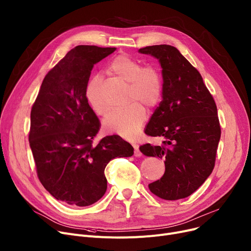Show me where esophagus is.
<instances>
[{"mask_svg":"<svg viewBox=\"0 0 251 251\" xmlns=\"http://www.w3.org/2000/svg\"><path fill=\"white\" fill-rule=\"evenodd\" d=\"M133 148H134V155L135 156H141L142 155V153L140 152V150H139L138 144H133Z\"/></svg>","mask_w":251,"mask_h":251,"instance_id":"esophagus-1","label":"esophagus"}]
</instances>
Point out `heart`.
<instances>
[{"label": "heart", "mask_w": 251, "mask_h": 251, "mask_svg": "<svg viewBox=\"0 0 251 251\" xmlns=\"http://www.w3.org/2000/svg\"><path fill=\"white\" fill-rule=\"evenodd\" d=\"M107 70L128 82L127 101L125 108L112 113L104 120L103 127L108 133L124 138H134L147 118L145 106L152 108L158 104L162 95V78L159 71L153 65L142 66L140 61L131 55L121 53L114 56ZM101 82L99 75L93 76L87 85L86 97L94 112L105 116L108 112L95 102V92Z\"/></svg>", "instance_id": "b5f03b06"}]
</instances>
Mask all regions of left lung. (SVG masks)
I'll use <instances>...</instances> for the list:
<instances>
[{
    "label": "left lung",
    "instance_id": "8db88e82",
    "mask_svg": "<svg viewBox=\"0 0 251 251\" xmlns=\"http://www.w3.org/2000/svg\"><path fill=\"white\" fill-rule=\"evenodd\" d=\"M158 59L162 69V100L150 118L145 134L161 138L140 151L164 159L162 177L149 183L155 196L175 201L187 198L211 175L221 128L217 106L202 75L178 50L166 44L139 49Z\"/></svg>",
    "mask_w": 251,
    "mask_h": 251
}]
</instances>
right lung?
I'll use <instances>...</instances> for the list:
<instances>
[{
  "label": "right lung",
  "instance_id": "right-lung-1",
  "mask_svg": "<svg viewBox=\"0 0 251 251\" xmlns=\"http://www.w3.org/2000/svg\"><path fill=\"white\" fill-rule=\"evenodd\" d=\"M115 50L75 46L47 73L32 106L29 143L38 178L66 205L86 207L99 201L107 190L108 162L134 153L118 135L94 144L101 123L86 89L94 65Z\"/></svg>",
  "mask_w": 251,
  "mask_h": 251
}]
</instances>
